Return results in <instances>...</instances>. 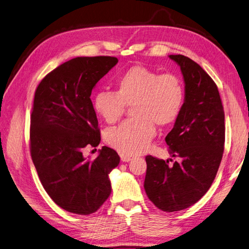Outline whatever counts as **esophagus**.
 Segmentation results:
<instances>
[{"label": "esophagus", "instance_id": "1", "mask_svg": "<svg viewBox=\"0 0 249 249\" xmlns=\"http://www.w3.org/2000/svg\"><path fill=\"white\" fill-rule=\"evenodd\" d=\"M121 160L123 162H129V161L132 160V158L129 157V156H121Z\"/></svg>", "mask_w": 249, "mask_h": 249}]
</instances>
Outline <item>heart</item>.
I'll return each mask as SVG.
<instances>
[{
  "mask_svg": "<svg viewBox=\"0 0 249 249\" xmlns=\"http://www.w3.org/2000/svg\"><path fill=\"white\" fill-rule=\"evenodd\" d=\"M117 92L99 90L94 94L95 112L107 123H114L132 107L129 120L106 133L107 142L125 155L146 150L155 136V124L168 126L178 119L185 101V86L174 73H161L143 66H133L116 81Z\"/></svg>",
  "mask_w": 249,
  "mask_h": 249,
  "instance_id": "obj_1",
  "label": "heart"
}]
</instances>
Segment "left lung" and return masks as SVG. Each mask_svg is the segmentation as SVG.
Returning <instances> with one entry per match:
<instances>
[{
	"mask_svg": "<svg viewBox=\"0 0 249 249\" xmlns=\"http://www.w3.org/2000/svg\"><path fill=\"white\" fill-rule=\"evenodd\" d=\"M169 58L180 68L186 95L165 142L180 161L169 165L146 156L143 187L156 207L173 213L195 204L214 180L224 153L225 112L215 83L198 63L180 54Z\"/></svg>",
	"mask_w": 249,
	"mask_h": 249,
	"instance_id": "left-lung-1",
	"label": "left lung"
}]
</instances>
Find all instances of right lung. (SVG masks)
Wrapping results in <instances>:
<instances>
[{
  "instance_id": "obj_1",
  "label": "right lung",
  "mask_w": 249,
  "mask_h": 249,
  "mask_svg": "<svg viewBox=\"0 0 249 249\" xmlns=\"http://www.w3.org/2000/svg\"><path fill=\"white\" fill-rule=\"evenodd\" d=\"M118 63L116 57H76L49 72L36 90L31 116V155L50 198L71 213H95L108 198V174L120 162L103 146L94 160L83 155L97 146L100 132L90 99L97 82Z\"/></svg>"
}]
</instances>
